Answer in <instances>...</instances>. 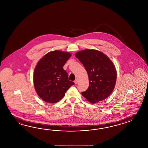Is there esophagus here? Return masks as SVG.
<instances>
[{"mask_svg":"<svg viewBox=\"0 0 148 148\" xmlns=\"http://www.w3.org/2000/svg\"><path fill=\"white\" fill-rule=\"evenodd\" d=\"M74 83H75V84H78V80L77 79L74 81Z\"/></svg>","mask_w":148,"mask_h":148,"instance_id":"1","label":"esophagus"}]
</instances>
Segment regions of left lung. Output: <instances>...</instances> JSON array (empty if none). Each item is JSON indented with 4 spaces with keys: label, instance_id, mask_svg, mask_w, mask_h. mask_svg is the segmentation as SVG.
<instances>
[{
    "label": "left lung",
    "instance_id": "8db88e82",
    "mask_svg": "<svg viewBox=\"0 0 148 148\" xmlns=\"http://www.w3.org/2000/svg\"><path fill=\"white\" fill-rule=\"evenodd\" d=\"M75 56L82 62L88 73L89 86L82 94L91 103L105 100L114 90L117 71L110 59L102 52L86 49L77 52Z\"/></svg>",
    "mask_w": 148,
    "mask_h": 148
}]
</instances>
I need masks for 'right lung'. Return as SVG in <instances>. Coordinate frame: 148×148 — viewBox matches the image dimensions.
<instances>
[{"instance_id": "1", "label": "right lung", "mask_w": 148, "mask_h": 148, "mask_svg": "<svg viewBox=\"0 0 148 148\" xmlns=\"http://www.w3.org/2000/svg\"><path fill=\"white\" fill-rule=\"evenodd\" d=\"M71 54L61 51L49 52L41 58L34 73V88L38 96L47 103L59 102L75 83L69 80L63 66Z\"/></svg>"}]
</instances>
